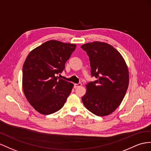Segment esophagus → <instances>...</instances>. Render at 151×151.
<instances>
[{
  "mask_svg": "<svg viewBox=\"0 0 151 151\" xmlns=\"http://www.w3.org/2000/svg\"><path fill=\"white\" fill-rule=\"evenodd\" d=\"M82 83H75L74 84V88H77V87H80V86H82Z\"/></svg>",
  "mask_w": 151,
  "mask_h": 151,
  "instance_id": "34e87169",
  "label": "esophagus"
}]
</instances>
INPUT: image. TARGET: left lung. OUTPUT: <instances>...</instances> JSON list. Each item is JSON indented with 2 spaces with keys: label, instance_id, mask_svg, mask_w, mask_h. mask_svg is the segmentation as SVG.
<instances>
[{
  "label": "left lung",
  "instance_id": "left-lung-1",
  "mask_svg": "<svg viewBox=\"0 0 151 151\" xmlns=\"http://www.w3.org/2000/svg\"><path fill=\"white\" fill-rule=\"evenodd\" d=\"M89 57L91 75L97 80L86 85L84 106L98 116L111 114L121 105L129 85L127 64L114 46L94 41L81 46Z\"/></svg>",
  "mask_w": 151,
  "mask_h": 151
}]
</instances>
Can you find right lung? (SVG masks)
<instances>
[{
    "mask_svg": "<svg viewBox=\"0 0 151 151\" xmlns=\"http://www.w3.org/2000/svg\"><path fill=\"white\" fill-rule=\"evenodd\" d=\"M75 44L50 40L32 50L23 65L24 94L39 113L49 115L63 108L74 85L56 76L76 48Z\"/></svg>",
    "mask_w": 151,
    "mask_h": 151,
    "instance_id": "right-lung-1",
    "label": "right lung"
}]
</instances>
